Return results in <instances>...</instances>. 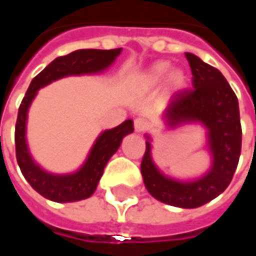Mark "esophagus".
I'll return each mask as SVG.
<instances>
[{
  "instance_id": "34e87169",
  "label": "esophagus",
  "mask_w": 256,
  "mask_h": 256,
  "mask_svg": "<svg viewBox=\"0 0 256 256\" xmlns=\"http://www.w3.org/2000/svg\"><path fill=\"white\" fill-rule=\"evenodd\" d=\"M134 128H136L137 133H141V132L146 130V128H148V122H146V119H144V118H137V119L134 120Z\"/></svg>"
}]
</instances>
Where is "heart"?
Returning <instances> with one entry per match:
<instances>
[{"label":"heart","instance_id":"heart-1","mask_svg":"<svg viewBox=\"0 0 256 256\" xmlns=\"http://www.w3.org/2000/svg\"><path fill=\"white\" fill-rule=\"evenodd\" d=\"M169 70H170L169 62H158V64L151 66L146 73H142L141 83L146 88H154V87H158L165 80L167 74H169L170 76L166 80L168 90L170 92L182 91L186 87V83H187V76L180 69H174L170 73H169Z\"/></svg>","mask_w":256,"mask_h":256}]
</instances>
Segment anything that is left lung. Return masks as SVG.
Wrapping results in <instances>:
<instances>
[{
    "instance_id": "8db88e82",
    "label": "left lung",
    "mask_w": 256,
    "mask_h": 256,
    "mask_svg": "<svg viewBox=\"0 0 256 256\" xmlns=\"http://www.w3.org/2000/svg\"><path fill=\"white\" fill-rule=\"evenodd\" d=\"M192 73V88L176 92L164 110L169 128L198 123L206 130L210 166L200 178L178 180L159 170L152 159L151 137L146 134L141 174L148 192L160 202L178 208H198L220 196L233 178L241 154L238 100L216 68L186 52Z\"/></svg>"
}]
</instances>
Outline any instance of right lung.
<instances>
[{
	"mask_svg": "<svg viewBox=\"0 0 256 256\" xmlns=\"http://www.w3.org/2000/svg\"><path fill=\"white\" fill-rule=\"evenodd\" d=\"M122 52L115 50H78L65 56H58L44 68L28 86L18 112L15 128V146L18 165L28 184L38 194L54 202H74L94 194L104 169L110 156L119 150L124 136L133 133V120L128 119L122 124L104 130L91 146L83 165L76 172L56 174L42 169L36 162L28 146L26 126L28 108L37 96V91L55 80L68 76L98 74L110 68Z\"/></svg>",
	"mask_w": 256,
	"mask_h": 256,
	"instance_id": "add662e5",
	"label": "right lung"
}]
</instances>
